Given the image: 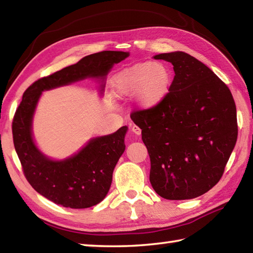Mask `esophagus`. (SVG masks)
<instances>
[{"label": "esophagus", "instance_id": "obj_1", "mask_svg": "<svg viewBox=\"0 0 253 253\" xmlns=\"http://www.w3.org/2000/svg\"><path fill=\"white\" fill-rule=\"evenodd\" d=\"M131 131L135 133V135H137V136H140L141 135V129L138 126H136V125H133L131 127Z\"/></svg>", "mask_w": 253, "mask_h": 253}]
</instances>
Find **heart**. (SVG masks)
Here are the masks:
<instances>
[{
	"label": "heart",
	"instance_id": "1",
	"mask_svg": "<svg viewBox=\"0 0 253 253\" xmlns=\"http://www.w3.org/2000/svg\"><path fill=\"white\" fill-rule=\"evenodd\" d=\"M169 80V73L163 64L141 62L117 73L113 84L120 95H133L138 92V106L150 109L165 98Z\"/></svg>",
	"mask_w": 253,
	"mask_h": 253
}]
</instances>
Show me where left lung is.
<instances>
[{
	"label": "left lung",
	"mask_w": 253,
	"mask_h": 253,
	"mask_svg": "<svg viewBox=\"0 0 253 253\" xmlns=\"http://www.w3.org/2000/svg\"><path fill=\"white\" fill-rule=\"evenodd\" d=\"M154 58L174 66L169 92L158 105L130 114L150 155V182L168 200L197 198L222 178L236 144L235 101L227 85L187 53Z\"/></svg>",
	"instance_id": "obj_1"
}]
</instances>
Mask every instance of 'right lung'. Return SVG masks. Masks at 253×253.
Masks as SVG:
<instances>
[{
	"label": "right lung",
	"instance_id": "right-lung-1",
	"mask_svg": "<svg viewBox=\"0 0 253 253\" xmlns=\"http://www.w3.org/2000/svg\"><path fill=\"white\" fill-rule=\"evenodd\" d=\"M128 55L122 51H102L84 56L74 65L38 79L23 94L12 123L14 147L31 187L56 204L85 209L103 200L110 190L113 170L125 151L127 127L92 139L82 151L65 161H52L37 149L31 136L32 115L41 92L85 77H104L114 64Z\"/></svg>",
	"mask_w": 253,
	"mask_h": 253
}]
</instances>
